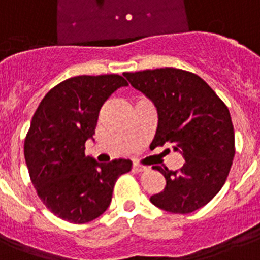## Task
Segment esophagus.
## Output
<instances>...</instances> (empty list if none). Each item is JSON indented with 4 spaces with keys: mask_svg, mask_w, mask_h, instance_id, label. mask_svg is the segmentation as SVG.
Segmentation results:
<instances>
[{
    "mask_svg": "<svg viewBox=\"0 0 260 260\" xmlns=\"http://www.w3.org/2000/svg\"><path fill=\"white\" fill-rule=\"evenodd\" d=\"M132 169H134V171H136V173H143V171L148 170V167L143 166V165H139V163H134Z\"/></svg>",
    "mask_w": 260,
    "mask_h": 260,
    "instance_id": "obj_1",
    "label": "esophagus"
}]
</instances>
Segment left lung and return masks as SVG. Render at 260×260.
I'll return each mask as SVG.
<instances>
[{"label": "left lung", "mask_w": 260, "mask_h": 260, "mask_svg": "<svg viewBox=\"0 0 260 260\" xmlns=\"http://www.w3.org/2000/svg\"><path fill=\"white\" fill-rule=\"evenodd\" d=\"M158 112L155 146L173 144L185 159L179 170L155 166L166 178L150 201L171 213H191L206 205L225 183L235 156L230 110L212 87L189 71L166 67L124 73Z\"/></svg>", "instance_id": "left-lung-1"}]
</instances>
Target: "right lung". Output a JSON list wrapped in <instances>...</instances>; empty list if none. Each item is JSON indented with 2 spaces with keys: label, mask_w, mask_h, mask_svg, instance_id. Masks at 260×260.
Instances as JSON below:
<instances>
[{
  "label": "right lung",
  "mask_w": 260,
  "mask_h": 260,
  "mask_svg": "<svg viewBox=\"0 0 260 260\" xmlns=\"http://www.w3.org/2000/svg\"><path fill=\"white\" fill-rule=\"evenodd\" d=\"M128 82L117 74L79 75L48 91L35 112L24 156L38 196L64 221L85 224L101 216L114 183L132 169L129 159L98 163L85 155L104 102Z\"/></svg>",
  "instance_id": "1"
}]
</instances>
